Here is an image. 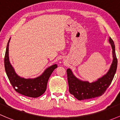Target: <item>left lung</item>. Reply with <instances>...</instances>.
I'll return each mask as SVG.
<instances>
[{
    "label": "left lung",
    "mask_w": 120,
    "mask_h": 120,
    "mask_svg": "<svg viewBox=\"0 0 120 120\" xmlns=\"http://www.w3.org/2000/svg\"><path fill=\"white\" fill-rule=\"evenodd\" d=\"M109 42L112 49L113 61L107 73L102 77L96 81L89 82L77 78L70 68L67 69L69 91L79 100L90 99L102 96L113 79L117 67V59L114 42L110 37Z\"/></svg>",
    "instance_id": "left-lung-1"
}]
</instances>
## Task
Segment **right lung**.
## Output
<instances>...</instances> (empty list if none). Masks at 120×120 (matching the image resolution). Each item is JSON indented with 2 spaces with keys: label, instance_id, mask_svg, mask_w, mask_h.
<instances>
[{
  "label": "right lung",
  "instance_id": "1",
  "mask_svg": "<svg viewBox=\"0 0 120 120\" xmlns=\"http://www.w3.org/2000/svg\"><path fill=\"white\" fill-rule=\"evenodd\" d=\"M10 38L7 43L4 57V67L6 74L15 90L26 96L36 98L40 96L45 92L47 82L54 69L57 67L53 64L46 68L41 75L35 78L26 79L20 77L16 73L9 59L8 47Z\"/></svg>",
  "mask_w": 120,
  "mask_h": 120
}]
</instances>
